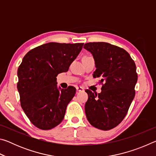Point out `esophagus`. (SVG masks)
<instances>
[{"instance_id":"obj_1","label":"esophagus","mask_w":156,"mask_h":156,"mask_svg":"<svg viewBox=\"0 0 156 156\" xmlns=\"http://www.w3.org/2000/svg\"><path fill=\"white\" fill-rule=\"evenodd\" d=\"M76 90L78 91H84V89L83 87H76Z\"/></svg>"}]
</instances>
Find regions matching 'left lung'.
<instances>
[{"label": "left lung", "instance_id": "left-lung-1", "mask_svg": "<svg viewBox=\"0 0 156 156\" xmlns=\"http://www.w3.org/2000/svg\"><path fill=\"white\" fill-rule=\"evenodd\" d=\"M93 56L96 69L94 78H100L101 93L87 89L88 100L84 110L92 126L109 130L122 122L135 96L138 80L135 62L127 51L108 43L84 44Z\"/></svg>", "mask_w": 156, "mask_h": 156}]
</instances>
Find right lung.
I'll use <instances>...</instances> for the list:
<instances>
[{
  "label": "right lung",
  "instance_id": "1",
  "mask_svg": "<svg viewBox=\"0 0 156 156\" xmlns=\"http://www.w3.org/2000/svg\"><path fill=\"white\" fill-rule=\"evenodd\" d=\"M83 44L51 42L30 50L23 58L17 72V89L21 107L36 127L48 130L62 121L76 89L58 87L56 76L67 72Z\"/></svg>",
  "mask_w": 156,
  "mask_h": 156
}]
</instances>
